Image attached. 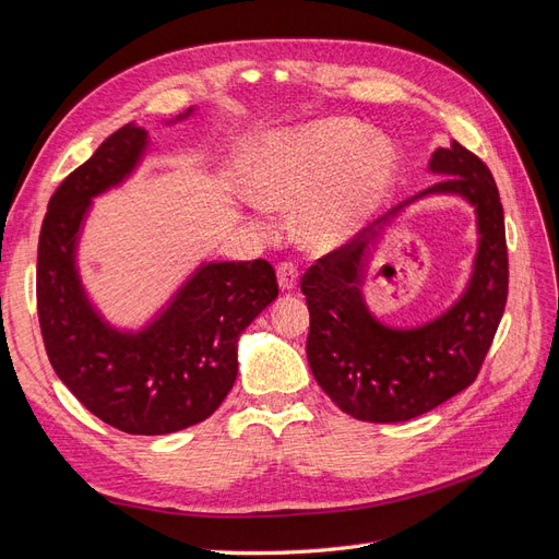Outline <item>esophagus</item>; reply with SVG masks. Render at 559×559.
<instances>
[{
  "mask_svg": "<svg viewBox=\"0 0 559 559\" xmlns=\"http://www.w3.org/2000/svg\"><path fill=\"white\" fill-rule=\"evenodd\" d=\"M277 282L282 292H292L298 284V267L292 261H284L277 265Z\"/></svg>",
  "mask_w": 559,
  "mask_h": 559,
  "instance_id": "esophagus-1",
  "label": "esophagus"
}]
</instances>
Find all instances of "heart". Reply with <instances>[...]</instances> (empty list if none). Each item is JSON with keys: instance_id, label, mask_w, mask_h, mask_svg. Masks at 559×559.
<instances>
[{"instance_id": "1", "label": "heart", "mask_w": 559, "mask_h": 559, "mask_svg": "<svg viewBox=\"0 0 559 559\" xmlns=\"http://www.w3.org/2000/svg\"><path fill=\"white\" fill-rule=\"evenodd\" d=\"M396 173L394 148L352 118H329L263 151L251 183L270 207H296L314 249L347 240L373 212Z\"/></svg>"}]
</instances>
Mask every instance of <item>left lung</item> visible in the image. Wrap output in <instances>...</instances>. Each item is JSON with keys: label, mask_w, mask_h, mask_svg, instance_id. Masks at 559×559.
Returning a JSON list of instances; mask_svg holds the SVG:
<instances>
[{"label": "left lung", "mask_w": 559, "mask_h": 559, "mask_svg": "<svg viewBox=\"0 0 559 559\" xmlns=\"http://www.w3.org/2000/svg\"><path fill=\"white\" fill-rule=\"evenodd\" d=\"M429 167L445 177L389 214L429 193L464 195L476 207V265L466 294L445 314L411 331L376 321L359 292L370 247L366 230L324 253L300 280L312 376L337 408L361 421L413 419L473 384L509 296L503 207L489 167L460 142L436 148Z\"/></svg>", "instance_id": "left-lung-1"}]
</instances>
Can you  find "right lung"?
Returning <instances> with one entry per match:
<instances>
[{"mask_svg": "<svg viewBox=\"0 0 559 559\" xmlns=\"http://www.w3.org/2000/svg\"><path fill=\"white\" fill-rule=\"evenodd\" d=\"M144 146L146 130L123 126L50 195L37 312L48 361L67 389L111 427L160 436L198 425L224 403L238 378V337L280 289L263 259L207 263L142 333H118L95 314L74 267L76 233L91 198L128 177Z\"/></svg>", "mask_w": 559, "mask_h": 559, "instance_id": "obj_1", "label": "right lung"}]
</instances>
